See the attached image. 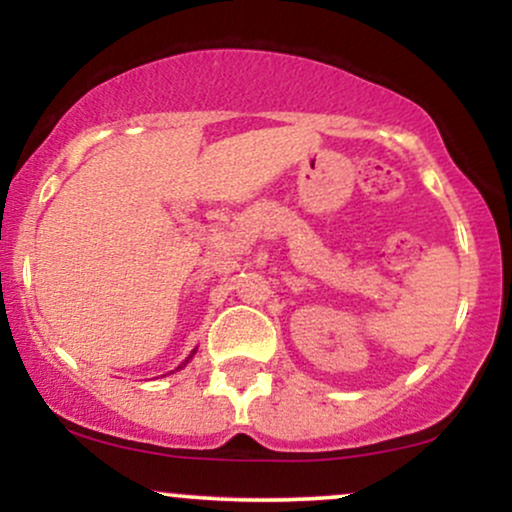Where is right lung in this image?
<instances>
[{
	"label": "right lung",
	"instance_id": "add662e5",
	"mask_svg": "<svg viewBox=\"0 0 512 512\" xmlns=\"http://www.w3.org/2000/svg\"><path fill=\"white\" fill-rule=\"evenodd\" d=\"M192 354H195V351H192ZM190 358H192V356H190ZM190 358H187V361H190ZM187 361H185V363H187ZM185 363H182V366H185ZM182 366H180V368H182Z\"/></svg>",
	"mask_w": 512,
	"mask_h": 512
}]
</instances>
